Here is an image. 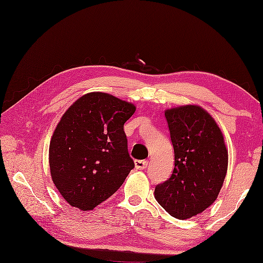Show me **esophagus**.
Here are the masks:
<instances>
[{
    "label": "esophagus",
    "mask_w": 263,
    "mask_h": 263,
    "mask_svg": "<svg viewBox=\"0 0 263 263\" xmlns=\"http://www.w3.org/2000/svg\"><path fill=\"white\" fill-rule=\"evenodd\" d=\"M134 164H136V168L139 170H142L145 169L148 167V161L146 160H136L134 161Z\"/></svg>",
    "instance_id": "obj_1"
}]
</instances>
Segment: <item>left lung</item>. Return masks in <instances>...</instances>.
I'll return each mask as SVG.
<instances>
[{
	"mask_svg": "<svg viewBox=\"0 0 263 263\" xmlns=\"http://www.w3.org/2000/svg\"><path fill=\"white\" fill-rule=\"evenodd\" d=\"M174 146L175 166L155 197L170 215L186 219L199 214L217 198L228 170L223 134L211 115L196 105L164 112Z\"/></svg>",
	"mask_w": 263,
	"mask_h": 263,
	"instance_id": "obj_1",
	"label": "left lung"
}]
</instances>
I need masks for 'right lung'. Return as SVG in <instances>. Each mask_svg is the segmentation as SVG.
Instances as JSON below:
<instances>
[{
    "label": "right lung",
    "instance_id": "add662e5",
    "mask_svg": "<svg viewBox=\"0 0 263 263\" xmlns=\"http://www.w3.org/2000/svg\"><path fill=\"white\" fill-rule=\"evenodd\" d=\"M131 103L89 93L67 109L49 146L53 184L69 205L90 211L111 197L134 168L124 123Z\"/></svg>",
    "mask_w": 263,
    "mask_h": 263
}]
</instances>
